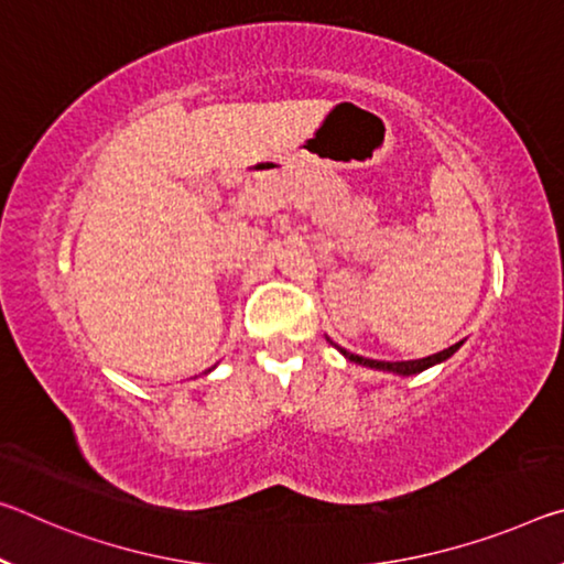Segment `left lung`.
<instances>
[{"mask_svg": "<svg viewBox=\"0 0 564 564\" xmlns=\"http://www.w3.org/2000/svg\"><path fill=\"white\" fill-rule=\"evenodd\" d=\"M330 344H334V341H330ZM462 344H464V341L454 344V346H449V348H444V351L434 354V356H426V359H416V361H377V359H364V356H356V354H351V351H346V348H341V346H336V344H334V346L338 348V351L344 354L346 361H354V364H359V366H369V369H377V371L397 373V377H414V373H422V371H426V369H432V366H436V364H444L446 359H452V356L459 351Z\"/></svg>", "mask_w": 564, "mask_h": 564, "instance_id": "8db88e82", "label": "left lung"}]
</instances>
